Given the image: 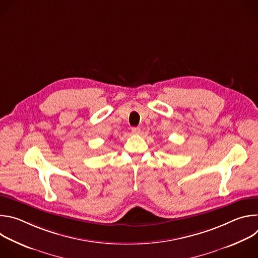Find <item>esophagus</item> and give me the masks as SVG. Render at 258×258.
Returning <instances> with one entry per match:
<instances>
[{
	"mask_svg": "<svg viewBox=\"0 0 258 258\" xmlns=\"http://www.w3.org/2000/svg\"><path fill=\"white\" fill-rule=\"evenodd\" d=\"M132 133L134 135H139L141 133V130H140V127H133L132 128Z\"/></svg>",
	"mask_w": 258,
	"mask_h": 258,
	"instance_id": "esophagus-1",
	"label": "esophagus"
}]
</instances>
